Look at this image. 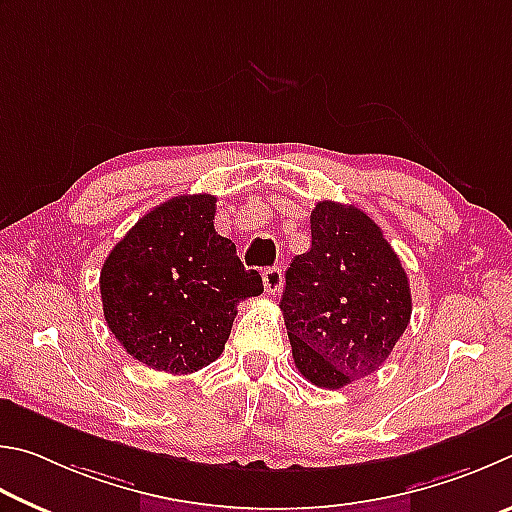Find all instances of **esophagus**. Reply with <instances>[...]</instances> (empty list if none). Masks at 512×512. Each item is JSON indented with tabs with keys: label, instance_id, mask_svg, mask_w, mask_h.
<instances>
[{
	"label": "esophagus",
	"instance_id": "1",
	"mask_svg": "<svg viewBox=\"0 0 512 512\" xmlns=\"http://www.w3.org/2000/svg\"><path fill=\"white\" fill-rule=\"evenodd\" d=\"M263 283H265V292L267 294H276L283 288V272L279 267H267L263 272Z\"/></svg>",
	"mask_w": 512,
	"mask_h": 512
}]
</instances>
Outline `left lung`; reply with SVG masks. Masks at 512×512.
Instances as JSON below:
<instances>
[{"label": "left lung", "instance_id": "left-lung-1", "mask_svg": "<svg viewBox=\"0 0 512 512\" xmlns=\"http://www.w3.org/2000/svg\"><path fill=\"white\" fill-rule=\"evenodd\" d=\"M310 251L285 272L281 310L294 366L321 389H342L387 362L411 319L405 267L357 206L317 202Z\"/></svg>", "mask_w": 512, "mask_h": 512}]
</instances>
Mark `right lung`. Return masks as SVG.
Instances as JSON below:
<instances>
[{
  "label": "right lung",
  "mask_w": 512,
  "mask_h": 512,
  "mask_svg": "<svg viewBox=\"0 0 512 512\" xmlns=\"http://www.w3.org/2000/svg\"><path fill=\"white\" fill-rule=\"evenodd\" d=\"M213 220V195L173 197L105 258L98 283L107 328L148 369L186 375L218 360L238 303L263 292L261 274L245 270Z\"/></svg>",
  "instance_id": "1"
}]
</instances>
